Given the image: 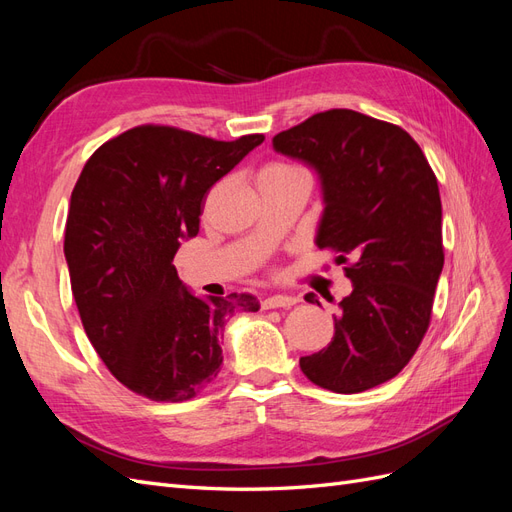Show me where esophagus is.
Segmentation results:
<instances>
[{
  "label": "esophagus",
  "instance_id": "obj_1",
  "mask_svg": "<svg viewBox=\"0 0 512 512\" xmlns=\"http://www.w3.org/2000/svg\"><path fill=\"white\" fill-rule=\"evenodd\" d=\"M297 297H288V294H273V297L262 301V309H277V307H292L297 303Z\"/></svg>",
  "mask_w": 512,
  "mask_h": 512
}]
</instances>
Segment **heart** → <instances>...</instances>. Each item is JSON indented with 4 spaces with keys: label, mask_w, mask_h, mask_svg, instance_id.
Wrapping results in <instances>:
<instances>
[{
    "label": "heart",
    "mask_w": 512,
    "mask_h": 512,
    "mask_svg": "<svg viewBox=\"0 0 512 512\" xmlns=\"http://www.w3.org/2000/svg\"><path fill=\"white\" fill-rule=\"evenodd\" d=\"M288 170H294L290 164H284V162H273L269 164L262 173H288Z\"/></svg>",
    "instance_id": "obj_1"
}]
</instances>
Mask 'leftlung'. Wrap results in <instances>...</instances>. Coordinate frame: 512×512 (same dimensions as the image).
Wrapping results in <instances>:
<instances>
[{"label":"left lung","instance_id":"obj_1","mask_svg":"<svg viewBox=\"0 0 512 512\" xmlns=\"http://www.w3.org/2000/svg\"><path fill=\"white\" fill-rule=\"evenodd\" d=\"M273 147L318 170L316 243L354 284L331 344L301 356V371L333 393L374 389L410 363L429 329L444 267L438 179L404 128L350 108L312 115ZM305 301L318 303L314 292Z\"/></svg>","mask_w":512,"mask_h":512}]
</instances>
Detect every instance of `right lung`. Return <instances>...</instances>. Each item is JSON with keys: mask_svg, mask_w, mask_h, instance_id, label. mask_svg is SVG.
<instances>
[{"mask_svg": "<svg viewBox=\"0 0 512 512\" xmlns=\"http://www.w3.org/2000/svg\"><path fill=\"white\" fill-rule=\"evenodd\" d=\"M265 136L215 141L145 123L100 145L76 181L64 254L83 329L108 371L151 401H188L220 374L228 316L252 294L203 301L173 258L196 237L209 190Z\"/></svg>", "mask_w": 512, "mask_h": 512, "instance_id": "obj_1", "label": "right lung"}]
</instances>
